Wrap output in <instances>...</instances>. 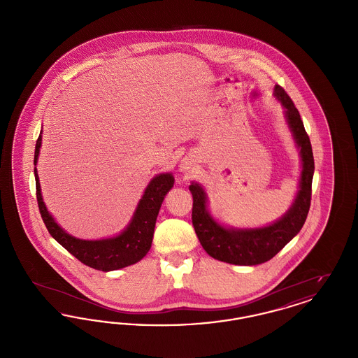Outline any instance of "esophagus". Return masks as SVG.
I'll return each mask as SVG.
<instances>
[{"mask_svg":"<svg viewBox=\"0 0 358 358\" xmlns=\"http://www.w3.org/2000/svg\"><path fill=\"white\" fill-rule=\"evenodd\" d=\"M193 166V161L190 158H184L181 165H180V171H189Z\"/></svg>","mask_w":358,"mask_h":358,"instance_id":"1","label":"esophagus"}]
</instances>
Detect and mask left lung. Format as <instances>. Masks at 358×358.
<instances>
[{
    "label": "left lung",
    "mask_w": 358,
    "mask_h": 358,
    "mask_svg": "<svg viewBox=\"0 0 358 358\" xmlns=\"http://www.w3.org/2000/svg\"><path fill=\"white\" fill-rule=\"evenodd\" d=\"M275 96L286 108V117L294 138L301 148L302 174L299 190L289 212L276 222L254 229H227L215 222L206 212L204 189L192 182L193 196L192 222L196 235L206 254L225 263L238 266H255L273 259L306 222L311 203V182L314 174V157L299 111L283 87L275 85Z\"/></svg>",
    "instance_id": "left-lung-1"
}]
</instances>
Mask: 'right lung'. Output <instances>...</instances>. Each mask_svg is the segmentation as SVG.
I'll return each mask as SVG.
<instances>
[{"mask_svg":"<svg viewBox=\"0 0 358 358\" xmlns=\"http://www.w3.org/2000/svg\"><path fill=\"white\" fill-rule=\"evenodd\" d=\"M40 146L41 133L36 141L34 165L37 162ZM34 178L38 210L52 238L59 244H62L71 255L75 256L83 264L104 273L131 266L149 252L153 241L154 227L159 208L165 199V194L171 190L174 184V178L171 173L154 177L136 206V213L130 225L124 232L120 234V236L104 240H80L64 232L48 213L45 205L43 203L36 168Z\"/></svg>","mask_w":358,"mask_h":358,"instance_id":"obj_1","label":"right lung"}]
</instances>
